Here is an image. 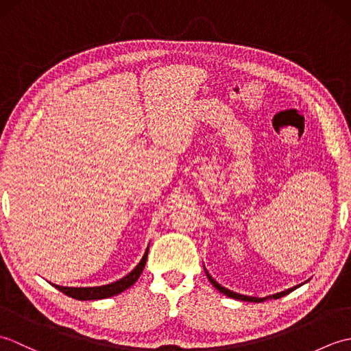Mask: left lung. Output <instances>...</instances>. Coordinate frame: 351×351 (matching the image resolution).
Wrapping results in <instances>:
<instances>
[{
	"label": "left lung",
	"instance_id": "1",
	"mask_svg": "<svg viewBox=\"0 0 351 351\" xmlns=\"http://www.w3.org/2000/svg\"><path fill=\"white\" fill-rule=\"evenodd\" d=\"M205 273H206V276H208V279H210V282L213 283V287H214L215 289H217V291H220L221 294H225V295L230 297V299H235V300H243V302H253V303H261V302H265L267 299H280V297H283V295L289 294L291 291H294L295 288L302 287V285H297V287H293V288H288V289H285V291H282V293H276V294H273V295H267V297H263V299H261V297H250V295H244V294H238V293H234V291H230V289H228V288H225V287H221L219 282H215V280L211 278V274L206 271V268H205Z\"/></svg>",
	"mask_w": 351,
	"mask_h": 351
}]
</instances>
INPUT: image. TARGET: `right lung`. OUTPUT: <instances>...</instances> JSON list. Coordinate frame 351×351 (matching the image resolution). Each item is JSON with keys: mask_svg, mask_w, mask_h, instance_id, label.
Returning <instances> with one entry per match:
<instances>
[{"mask_svg": "<svg viewBox=\"0 0 351 351\" xmlns=\"http://www.w3.org/2000/svg\"><path fill=\"white\" fill-rule=\"evenodd\" d=\"M147 252L149 247L146 249L143 258H141L140 263L137 264V267L134 268L131 273H128L125 278L119 279L113 283H108V285H102V287H60L52 283L58 291H62L63 294L72 297V299L77 300H99V299H108V297H113L121 294L122 291L128 289L131 285L137 282V279L140 278L141 271H143L146 259H147Z\"/></svg>", "mask_w": 351, "mask_h": 351, "instance_id": "obj_1", "label": "right lung"}]
</instances>
